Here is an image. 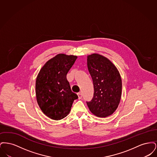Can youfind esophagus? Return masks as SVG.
Here are the masks:
<instances>
[{
	"label": "esophagus",
	"instance_id": "obj_1",
	"mask_svg": "<svg viewBox=\"0 0 157 157\" xmlns=\"http://www.w3.org/2000/svg\"><path fill=\"white\" fill-rule=\"evenodd\" d=\"M78 99H81L82 97V92H79L78 94Z\"/></svg>",
	"mask_w": 157,
	"mask_h": 157
}]
</instances>
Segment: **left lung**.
I'll return each mask as SVG.
<instances>
[{
	"mask_svg": "<svg viewBox=\"0 0 157 157\" xmlns=\"http://www.w3.org/2000/svg\"><path fill=\"white\" fill-rule=\"evenodd\" d=\"M87 67L92 79L94 94L91 101L86 104L95 116L109 117L116 111L121 98L120 72L110 60L98 53L87 56Z\"/></svg>",
	"mask_w": 157,
	"mask_h": 157,
	"instance_id": "obj_1",
	"label": "left lung"
}]
</instances>
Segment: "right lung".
<instances>
[{
    "mask_svg": "<svg viewBox=\"0 0 157 157\" xmlns=\"http://www.w3.org/2000/svg\"><path fill=\"white\" fill-rule=\"evenodd\" d=\"M77 56L63 53L48 60L36 80V97L42 111L49 118L60 120L71 111L78 95L72 92L67 75Z\"/></svg>",
    "mask_w": 157,
    "mask_h": 157,
    "instance_id": "add662e5",
    "label": "right lung"
}]
</instances>
